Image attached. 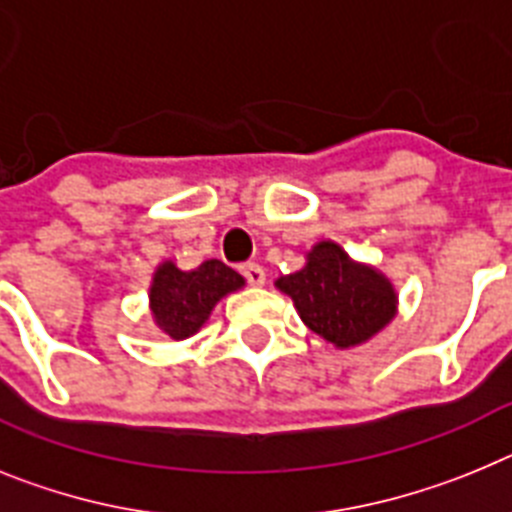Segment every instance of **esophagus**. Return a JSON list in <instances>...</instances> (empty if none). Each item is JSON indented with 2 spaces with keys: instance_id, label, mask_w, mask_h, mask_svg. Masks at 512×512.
<instances>
[{
  "instance_id": "esophagus-1",
  "label": "esophagus",
  "mask_w": 512,
  "mask_h": 512,
  "mask_svg": "<svg viewBox=\"0 0 512 512\" xmlns=\"http://www.w3.org/2000/svg\"><path fill=\"white\" fill-rule=\"evenodd\" d=\"M239 270H242L244 281L250 283V286H262V283H265V268L257 265V262H244Z\"/></svg>"
}]
</instances>
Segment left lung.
Masks as SVG:
<instances>
[{
    "label": "left lung",
    "instance_id": "left-lung-1",
    "mask_svg": "<svg viewBox=\"0 0 512 512\" xmlns=\"http://www.w3.org/2000/svg\"><path fill=\"white\" fill-rule=\"evenodd\" d=\"M275 288L291 296L311 332L340 350L358 348L397 317V291L389 278L330 239L314 244L304 268L281 275Z\"/></svg>",
    "mask_w": 512,
    "mask_h": 512
}]
</instances>
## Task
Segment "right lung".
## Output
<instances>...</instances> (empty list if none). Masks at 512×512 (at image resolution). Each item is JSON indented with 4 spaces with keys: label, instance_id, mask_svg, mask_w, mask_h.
<instances>
[{
    "label": "right lung",
    "instance_id": "obj_1",
    "mask_svg": "<svg viewBox=\"0 0 512 512\" xmlns=\"http://www.w3.org/2000/svg\"><path fill=\"white\" fill-rule=\"evenodd\" d=\"M239 288H244V278L221 260H206L195 270H180L164 260L151 278V319L162 335L188 340L208 322L213 306Z\"/></svg>",
    "mask_w": 512,
    "mask_h": 512
}]
</instances>
